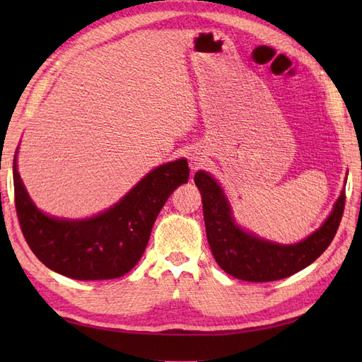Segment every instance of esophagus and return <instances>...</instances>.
<instances>
[{"label":"esophagus","mask_w":362,"mask_h":362,"mask_svg":"<svg viewBox=\"0 0 362 362\" xmlns=\"http://www.w3.org/2000/svg\"><path fill=\"white\" fill-rule=\"evenodd\" d=\"M202 164H204L202 154H199V152H193V154L190 156V168H192V170H198L202 166Z\"/></svg>","instance_id":"esophagus-1"}]
</instances>
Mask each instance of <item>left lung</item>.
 Listing matches in <instances>:
<instances>
[{"label": "left lung", "mask_w": 362, "mask_h": 362, "mask_svg": "<svg viewBox=\"0 0 362 362\" xmlns=\"http://www.w3.org/2000/svg\"><path fill=\"white\" fill-rule=\"evenodd\" d=\"M194 184L202 194L206 238L216 262L228 275L249 282L278 281L308 267L331 245L344 211L343 190L319 229L299 243L279 245L237 225L231 204L210 173L196 172Z\"/></svg>", "instance_id": "8db88e82"}]
</instances>
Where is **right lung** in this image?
<instances>
[{
  "mask_svg": "<svg viewBox=\"0 0 362 362\" xmlns=\"http://www.w3.org/2000/svg\"><path fill=\"white\" fill-rule=\"evenodd\" d=\"M13 158L15 205L30 249L48 269L78 281L124 276L144 255L156 218L172 192L189 180L185 158L164 163L108 210L87 218L48 216L35 205Z\"/></svg>",
  "mask_w": 362,
  "mask_h": 362,
  "instance_id": "obj_1",
  "label": "right lung"
}]
</instances>
